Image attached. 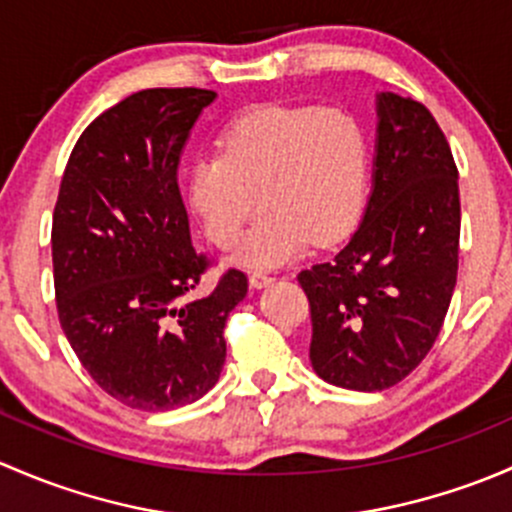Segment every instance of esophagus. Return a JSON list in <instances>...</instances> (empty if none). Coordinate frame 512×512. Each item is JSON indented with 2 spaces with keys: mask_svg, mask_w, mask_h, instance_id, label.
<instances>
[{
  "mask_svg": "<svg viewBox=\"0 0 512 512\" xmlns=\"http://www.w3.org/2000/svg\"><path fill=\"white\" fill-rule=\"evenodd\" d=\"M276 281V278L271 276V273H263V271H254L249 276V283H251V288H266L268 283H273Z\"/></svg>",
  "mask_w": 512,
  "mask_h": 512,
  "instance_id": "obj_1",
  "label": "esophagus"
}]
</instances>
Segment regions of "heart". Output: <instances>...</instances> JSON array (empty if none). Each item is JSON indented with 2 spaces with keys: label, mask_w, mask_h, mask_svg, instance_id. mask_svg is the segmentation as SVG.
Segmentation results:
<instances>
[{
  "label": "heart",
  "mask_w": 512,
  "mask_h": 512,
  "mask_svg": "<svg viewBox=\"0 0 512 512\" xmlns=\"http://www.w3.org/2000/svg\"><path fill=\"white\" fill-rule=\"evenodd\" d=\"M370 142L342 108L263 105L221 130L217 155L189 167L187 202L204 234L231 249L246 221L263 214L236 251V263L271 268L305 246L345 239L362 217Z\"/></svg>",
  "instance_id": "b5f03b06"
}]
</instances>
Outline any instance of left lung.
Here are the masks:
<instances>
[{"mask_svg":"<svg viewBox=\"0 0 512 512\" xmlns=\"http://www.w3.org/2000/svg\"><path fill=\"white\" fill-rule=\"evenodd\" d=\"M377 155L360 229L330 263L298 273L318 377L382 392L429 355L458 273V170L419 100L377 96Z\"/></svg>","mask_w":512,"mask_h":512,"instance_id":"obj_1","label":"left lung"}]
</instances>
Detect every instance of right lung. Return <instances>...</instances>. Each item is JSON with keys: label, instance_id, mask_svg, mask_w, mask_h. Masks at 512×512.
Returning a JSON list of instances; mask_svg holds the SVG:
<instances>
[{"label": "right lung", "instance_id": "obj_1", "mask_svg": "<svg viewBox=\"0 0 512 512\" xmlns=\"http://www.w3.org/2000/svg\"><path fill=\"white\" fill-rule=\"evenodd\" d=\"M217 98L147 88L100 113L61 177L51 226L61 328L110 397L142 412L197 402L219 382L224 325L249 278L229 268L207 298H182L212 266L189 236L177 167Z\"/></svg>", "mask_w": 512, "mask_h": 512}]
</instances>
